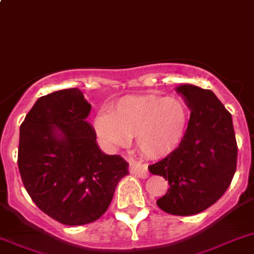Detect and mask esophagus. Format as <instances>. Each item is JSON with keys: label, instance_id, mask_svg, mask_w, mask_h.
Masks as SVG:
<instances>
[{"label": "esophagus", "instance_id": "esophagus-1", "mask_svg": "<svg viewBox=\"0 0 254 254\" xmlns=\"http://www.w3.org/2000/svg\"><path fill=\"white\" fill-rule=\"evenodd\" d=\"M130 173L133 176H137L139 178H146L148 176V168L146 164H142L139 161H130Z\"/></svg>", "mask_w": 254, "mask_h": 254}]
</instances>
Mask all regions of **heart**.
<instances>
[{"instance_id":"1","label":"heart","mask_w":254,"mask_h":254,"mask_svg":"<svg viewBox=\"0 0 254 254\" xmlns=\"http://www.w3.org/2000/svg\"><path fill=\"white\" fill-rule=\"evenodd\" d=\"M189 112L182 102L153 95H129L94 119L98 138L110 148L123 147L131 135L144 156L163 159L177 150L185 137Z\"/></svg>"}]
</instances>
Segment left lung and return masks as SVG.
<instances>
[{"label": "left lung", "instance_id": "1", "mask_svg": "<svg viewBox=\"0 0 254 254\" xmlns=\"http://www.w3.org/2000/svg\"><path fill=\"white\" fill-rule=\"evenodd\" d=\"M191 111L187 130L177 150L148 167L169 182L156 201L174 216H192L216 203L236 170L238 146L232 117L212 90L191 84L176 87Z\"/></svg>", "mask_w": 254, "mask_h": 254}]
</instances>
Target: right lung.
I'll list each match as a JSON object with an SVG mask.
<instances>
[{
    "label": "right lung",
    "mask_w": 254,
    "mask_h": 254,
    "mask_svg": "<svg viewBox=\"0 0 254 254\" xmlns=\"http://www.w3.org/2000/svg\"><path fill=\"white\" fill-rule=\"evenodd\" d=\"M91 106L78 89L38 98L20 125L18 167L27 192L68 226L94 222L108 209L129 164L106 155L86 121Z\"/></svg>",
    "instance_id": "1"
}]
</instances>
